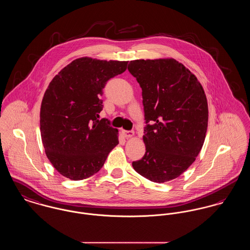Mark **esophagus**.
Masks as SVG:
<instances>
[{
	"label": "esophagus",
	"mask_w": 250,
	"mask_h": 250,
	"mask_svg": "<svg viewBox=\"0 0 250 250\" xmlns=\"http://www.w3.org/2000/svg\"><path fill=\"white\" fill-rule=\"evenodd\" d=\"M121 134L124 137H132L135 136V133L133 131H126V130H122Z\"/></svg>",
	"instance_id": "obj_1"
}]
</instances>
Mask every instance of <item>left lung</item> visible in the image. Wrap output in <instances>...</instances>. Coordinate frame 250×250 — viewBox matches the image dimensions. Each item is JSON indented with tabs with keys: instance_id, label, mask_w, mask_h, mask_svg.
<instances>
[{
	"instance_id": "obj_1",
	"label": "left lung",
	"mask_w": 250,
	"mask_h": 250,
	"mask_svg": "<svg viewBox=\"0 0 250 250\" xmlns=\"http://www.w3.org/2000/svg\"><path fill=\"white\" fill-rule=\"evenodd\" d=\"M142 89L144 157L133 167L151 182L180 177L205 142L208 106L197 77L175 59L135 60L128 66Z\"/></svg>"
}]
</instances>
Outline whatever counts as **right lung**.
Here are the masks:
<instances>
[{"instance_id": "1", "label": "right lung", "mask_w": 250, "mask_h": 250, "mask_svg": "<svg viewBox=\"0 0 250 250\" xmlns=\"http://www.w3.org/2000/svg\"><path fill=\"white\" fill-rule=\"evenodd\" d=\"M127 64L82 57L49 83L41 105L40 130L45 155L62 176L72 181L90 178L118 144V130L98 117L107 81L124 72Z\"/></svg>"}]
</instances>
